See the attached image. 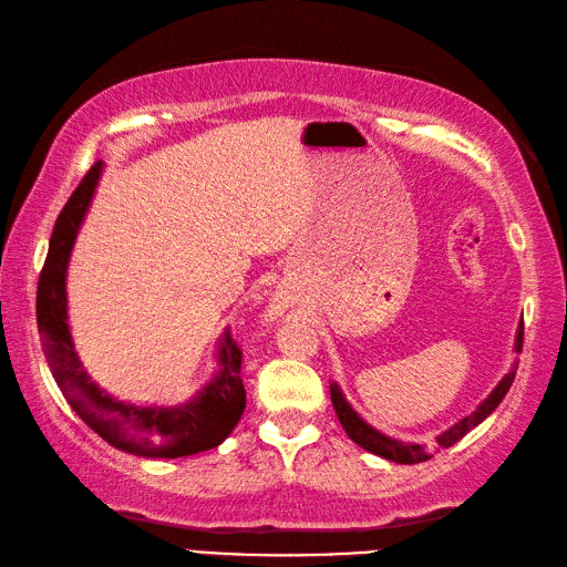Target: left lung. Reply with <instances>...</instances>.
Wrapping results in <instances>:
<instances>
[{
  "label": "left lung",
  "instance_id": "1",
  "mask_svg": "<svg viewBox=\"0 0 567 567\" xmlns=\"http://www.w3.org/2000/svg\"><path fill=\"white\" fill-rule=\"evenodd\" d=\"M516 352H523V323H520V331H518V338H516ZM513 379H516V369L504 375L502 383L492 390L489 398L483 404H480L471 416H466L463 421H458L456 425H452L450 431H444L437 437V447H442V450L452 447V444L458 442L463 435H468L475 425L483 423L492 414V411L502 404ZM331 402H333V409H336V414H338L342 427H346V433L362 450H367L375 456H383L388 461H394V463H421V461H427L433 456L431 452L423 447V444H404L400 440H392V437H385L379 431H373L369 423H364L362 419L354 414V409L346 402V398H342V392L336 383H331Z\"/></svg>",
  "mask_w": 567,
  "mask_h": 567
}]
</instances>
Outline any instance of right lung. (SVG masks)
Segmentation results:
<instances>
[{"mask_svg":"<svg viewBox=\"0 0 567 567\" xmlns=\"http://www.w3.org/2000/svg\"><path fill=\"white\" fill-rule=\"evenodd\" d=\"M99 175L101 161L87 169L63 205L40 271L38 331L47 364L75 414L113 447L148 458H179L208 452L234 431L246 409V388L241 383L244 350L231 333H225L221 340V369L215 381L188 404L173 409L134 406L109 398L92 383L73 350L65 321V267Z\"/></svg>","mask_w":567,"mask_h":567,"instance_id":"right-lung-1","label":"right lung"}]
</instances>
